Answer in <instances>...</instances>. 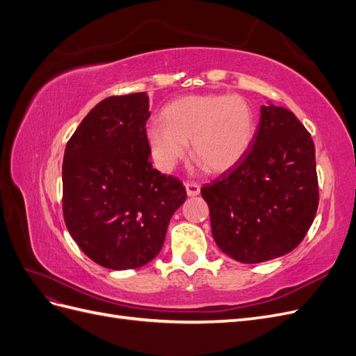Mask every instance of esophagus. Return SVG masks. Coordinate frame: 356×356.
Segmentation results:
<instances>
[{
    "label": "esophagus",
    "instance_id": "34e87169",
    "mask_svg": "<svg viewBox=\"0 0 356 356\" xmlns=\"http://www.w3.org/2000/svg\"><path fill=\"white\" fill-rule=\"evenodd\" d=\"M186 191H187L188 197H195V196L200 195V187H199V184H196V182H187Z\"/></svg>",
    "mask_w": 356,
    "mask_h": 356
}]
</instances>
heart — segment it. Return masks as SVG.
I'll return each instance as SVG.
<instances>
[{
	"label": "heart",
	"instance_id": "b5f03b06",
	"mask_svg": "<svg viewBox=\"0 0 356 356\" xmlns=\"http://www.w3.org/2000/svg\"><path fill=\"white\" fill-rule=\"evenodd\" d=\"M163 122H152L145 136L159 169L169 172L191 154L212 174H222L245 157L255 136V115L236 95H190L168 104Z\"/></svg>",
	"mask_w": 356,
	"mask_h": 356
}]
</instances>
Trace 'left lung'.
<instances>
[{
  "instance_id": "1",
  "label": "left lung",
  "mask_w": 356,
  "mask_h": 356,
  "mask_svg": "<svg viewBox=\"0 0 356 356\" xmlns=\"http://www.w3.org/2000/svg\"><path fill=\"white\" fill-rule=\"evenodd\" d=\"M254 141L230 170L202 187L215 243L233 260H273L303 241L318 209L315 145L293 111L270 101Z\"/></svg>"
}]
</instances>
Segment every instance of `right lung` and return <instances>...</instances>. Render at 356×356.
Returning <instances> with one entry per match:
<instances>
[{
	"instance_id": "right-lung-1",
	"label": "right lung",
	"mask_w": 356,
	"mask_h": 356,
	"mask_svg": "<svg viewBox=\"0 0 356 356\" xmlns=\"http://www.w3.org/2000/svg\"><path fill=\"white\" fill-rule=\"evenodd\" d=\"M145 92L111 96L88 113L62 165L63 218L90 260L111 270L149 263L187 199L174 178L153 169L145 136Z\"/></svg>"
}]
</instances>
